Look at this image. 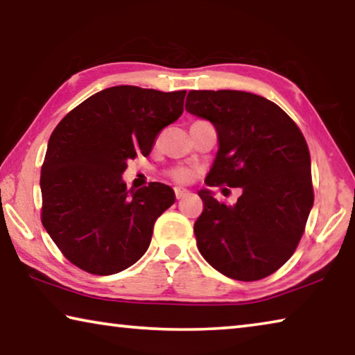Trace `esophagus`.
Wrapping results in <instances>:
<instances>
[{
	"label": "esophagus",
	"instance_id": "1",
	"mask_svg": "<svg viewBox=\"0 0 355 355\" xmlns=\"http://www.w3.org/2000/svg\"><path fill=\"white\" fill-rule=\"evenodd\" d=\"M173 191H175V197H177V199H183V197H184L186 194H188V191L182 189V188H175Z\"/></svg>",
	"mask_w": 355,
	"mask_h": 355
}]
</instances>
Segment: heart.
I'll return each instance as SVG.
<instances>
[{"instance_id": "b5f03b06", "label": "heart", "mask_w": 355, "mask_h": 355, "mask_svg": "<svg viewBox=\"0 0 355 355\" xmlns=\"http://www.w3.org/2000/svg\"><path fill=\"white\" fill-rule=\"evenodd\" d=\"M171 175L178 183H188L192 178V171L186 169V167H177V169H173L171 172Z\"/></svg>"}]
</instances>
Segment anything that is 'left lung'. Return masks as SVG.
I'll use <instances>...</instances> for the list:
<instances>
[{
  "instance_id": "8db88e82",
  "label": "left lung",
  "mask_w": 355,
  "mask_h": 355,
  "mask_svg": "<svg viewBox=\"0 0 355 355\" xmlns=\"http://www.w3.org/2000/svg\"><path fill=\"white\" fill-rule=\"evenodd\" d=\"M186 111L218 133L205 183L243 189L235 205L199 191L205 208L194 224L197 248L227 277H268L294 254L313 207L307 142L282 107L250 92L191 91Z\"/></svg>"
}]
</instances>
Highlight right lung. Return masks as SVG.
<instances>
[{"label":"right lung","mask_w":355,"mask_h":355,"mask_svg":"<svg viewBox=\"0 0 355 355\" xmlns=\"http://www.w3.org/2000/svg\"><path fill=\"white\" fill-rule=\"evenodd\" d=\"M186 91L114 86L70 111L48 141L40 172L42 224L83 271L110 275L146 254L155 220L175 202L163 183L127 189L128 159L152 152L183 112Z\"/></svg>","instance_id":"add662e5"}]
</instances>
